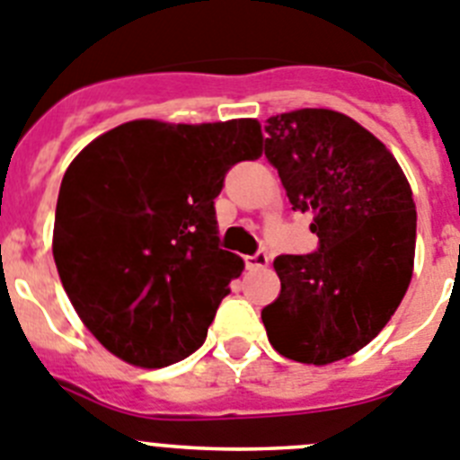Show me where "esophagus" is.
Here are the masks:
<instances>
[{"instance_id": "obj_1", "label": "esophagus", "mask_w": 460, "mask_h": 460, "mask_svg": "<svg viewBox=\"0 0 460 460\" xmlns=\"http://www.w3.org/2000/svg\"><path fill=\"white\" fill-rule=\"evenodd\" d=\"M245 266L250 268V270H263V268L270 266V256H268L266 252H256V254L245 256Z\"/></svg>"}]
</instances>
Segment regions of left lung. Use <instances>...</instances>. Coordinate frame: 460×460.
<instances>
[{"label":"left lung","instance_id":"left-lung-1","mask_svg":"<svg viewBox=\"0 0 460 460\" xmlns=\"http://www.w3.org/2000/svg\"><path fill=\"white\" fill-rule=\"evenodd\" d=\"M266 132V158L293 210L312 215L321 247L277 256L281 291L261 318L277 353L323 367L364 349L403 300L415 266L412 190L390 148L341 111H284Z\"/></svg>","mask_w":460,"mask_h":460}]
</instances>
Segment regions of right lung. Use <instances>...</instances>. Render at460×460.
<instances>
[{"label": "right lung", "instance_id": "add662e5", "mask_svg": "<svg viewBox=\"0 0 460 460\" xmlns=\"http://www.w3.org/2000/svg\"><path fill=\"white\" fill-rule=\"evenodd\" d=\"M256 119H137L86 144L57 199L52 254L70 305L123 362L160 369L204 343L245 261L217 245L215 197L256 160Z\"/></svg>", "mask_w": 460, "mask_h": 460}]
</instances>
